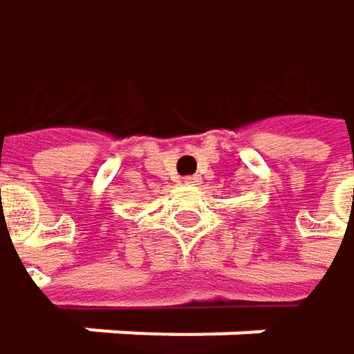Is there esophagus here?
Listing matches in <instances>:
<instances>
[{
    "label": "esophagus",
    "mask_w": 354,
    "mask_h": 354,
    "mask_svg": "<svg viewBox=\"0 0 354 354\" xmlns=\"http://www.w3.org/2000/svg\"><path fill=\"white\" fill-rule=\"evenodd\" d=\"M183 183H185V185H198V183H201V177H198V175L183 177Z\"/></svg>",
    "instance_id": "esophagus-1"
}]
</instances>
